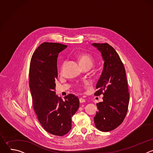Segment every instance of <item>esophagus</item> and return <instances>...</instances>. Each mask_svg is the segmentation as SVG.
<instances>
[{
  "mask_svg": "<svg viewBox=\"0 0 153 153\" xmlns=\"http://www.w3.org/2000/svg\"><path fill=\"white\" fill-rule=\"evenodd\" d=\"M79 102H80V103H84V102H85V100L84 99L80 98V99H79Z\"/></svg>",
  "mask_w": 153,
  "mask_h": 153,
  "instance_id": "esophagus-1",
  "label": "esophagus"
}]
</instances>
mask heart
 I'll return each instance as SVG.
<instances>
[{
	"label": "heart",
	"instance_id": "b5f03b06",
	"mask_svg": "<svg viewBox=\"0 0 153 153\" xmlns=\"http://www.w3.org/2000/svg\"><path fill=\"white\" fill-rule=\"evenodd\" d=\"M78 60L81 65V67L88 66L91 67L93 65V59L91 56L88 54L82 53L78 56Z\"/></svg>",
	"mask_w": 153,
	"mask_h": 153
}]
</instances>
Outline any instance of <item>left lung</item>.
Listing matches in <instances>:
<instances>
[{"label":"left lung","instance_id":"8db88e82","mask_svg":"<svg viewBox=\"0 0 153 153\" xmlns=\"http://www.w3.org/2000/svg\"><path fill=\"white\" fill-rule=\"evenodd\" d=\"M100 53L104 62L101 76L96 84L95 96L103 95V101L96 104L98 111L94 117L96 127L108 132L123 121L129 100L126 72L119 56L106 43H92Z\"/></svg>","mask_w":153,"mask_h":153}]
</instances>
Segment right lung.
<instances>
[{
	"mask_svg": "<svg viewBox=\"0 0 153 153\" xmlns=\"http://www.w3.org/2000/svg\"><path fill=\"white\" fill-rule=\"evenodd\" d=\"M67 47L57 43H42L32 56L29 73L33 106L39 121L47 132L59 136L70 131L71 117L79 107L75 95H67L63 101L56 94L57 59Z\"/></svg>",
	"mask_w": 153,
	"mask_h": 153,
	"instance_id": "obj_1",
	"label": "right lung"
}]
</instances>
